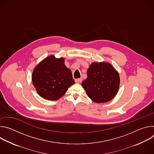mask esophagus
I'll return each instance as SVG.
<instances>
[{
	"mask_svg": "<svg viewBox=\"0 0 154 154\" xmlns=\"http://www.w3.org/2000/svg\"><path fill=\"white\" fill-rule=\"evenodd\" d=\"M75 82L76 83H81V82H82V78L77 79H75Z\"/></svg>",
	"mask_w": 154,
	"mask_h": 154,
	"instance_id": "esophagus-1",
	"label": "esophagus"
}]
</instances>
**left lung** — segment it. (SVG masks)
I'll list each match as a JSON object with an SVG mask.
<instances>
[{
	"mask_svg": "<svg viewBox=\"0 0 154 154\" xmlns=\"http://www.w3.org/2000/svg\"><path fill=\"white\" fill-rule=\"evenodd\" d=\"M119 83V75L110 64L94 62L88 69L87 78L82 86L94 102L105 103L116 95Z\"/></svg>",
	"mask_w": 154,
	"mask_h": 154,
	"instance_id": "8db88e82",
	"label": "left lung"
}]
</instances>
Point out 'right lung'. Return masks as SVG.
<instances>
[{
	"label": "right lung",
	"mask_w": 154,
	"mask_h": 154,
	"mask_svg": "<svg viewBox=\"0 0 154 154\" xmlns=\"http://www.w3.org/2000/svg\"><path fill=\"white\" fill-rule=\"evenodd\" d=\"M32 80L38 94L42 98L58 100L65 94L75 81L71 71L66 66L63 58L51 55L35 68Z\"/></svg>",
	"instance_id": "add662e5"
}]
</instances>
